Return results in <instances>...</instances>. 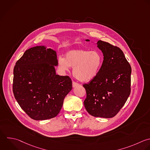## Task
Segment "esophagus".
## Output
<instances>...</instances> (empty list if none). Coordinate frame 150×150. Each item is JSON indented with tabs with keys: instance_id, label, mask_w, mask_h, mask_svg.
<instances>
[{
	"instance_id": "1",
	"label": "esophagus",
	"mask_w": 150,
	"mask_h": 150,
	"mask_svg": "<svg viewBox=\"0 0 150 150\" xmlns=\"http://www.w3.org/2000/svg\"><path fill=\"white\" fill-rule=\"evenodd\" d=\"M79 85V84L78 83H77L74 82V81H73V87H76L78 86Z\"/></svg>"
}]
</instances>
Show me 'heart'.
Returning a JSON list of instances; mask_svg holds the SVG:
<instances>
[{
	"label": "heart",
	"mask_w": 150,
	"mask_h": 150,
	"mask_svg": "<svg viewBox=\"0 0 150 150\" xmlns=\"http://www.w3.org/2000/svg\"><path fill=\"white\" fill-rule=\"evenodd\" d=\"M103 63V57L97 51L71 50L67 52L66 57H59L58 65L63 71L73 67V76L78 80L88 82L98 74Z\"/></svg>",
	"instance_id": "heart-1"
}]
</instances>
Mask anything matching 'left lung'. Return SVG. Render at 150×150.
Instances as JSON below:
<instances>
[{"label": "left lung", "mask_w": 150, "mask_h": 150, "mask_svg": "<svg viewBox=\"0 0 150 150\" xmlns=\"http://www.w3.org/2000/svg\"><path fill=\"white\" fill-rule=\"evenodd\" d=\"M96 45L103 53V62L95 78L83 85L87 93L84 104L94 117L112 118L130 94L131 68L120 48L101 40Z\"/></svg>", "instance_id": "left-lung-1"}]
</instances>
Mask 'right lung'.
Instances as JSON below:
<instances>
[{"label":"right lung","instance_id":"add662e5","mask_svg":"<svg viewBox=\"0 0 150 150\" xmlns=\"http://www.w3.org/2000/svg\"><path fill=\"white\" fill-rule=\"evenodd\" d=\"M57 66L56 52L45 45L27 50L16 63L13 94L21 107L33 120L55 117L72 89L69 76L56 74Z\"/></svg>","mask_w":150,"mask_h":150}]
</instances>
